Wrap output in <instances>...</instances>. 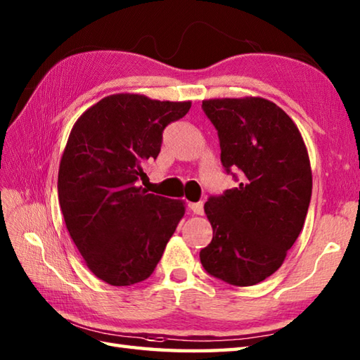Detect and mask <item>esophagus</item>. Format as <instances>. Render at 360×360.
Returning a JSON list of instances; mask_svg holds the SVG:
<instances>
[{
    "label": "esophagus",
    "mask_w": 360,
    "mask_h": 360,
    "mask_svg": "<svg viewBox=\"0 0 360 360\" xmlns=\"http://www.w3.org/2000/svg\"><path fill=\"white\" fill-rule=\"evenodd\" d=\"M188 209L192 210L195 215H202V213H204V204L202 202H188Z\"/></svg>",
    "instance_id": "34e87169"
}]
</instances>
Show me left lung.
I'll return each instance as SVG.
<instances>
[{
  "label": "left lung",
  "instance_id": "left-lung-1",
  "mask_svg": "<svg viewBox=\"0 0 360 360\" xmlns=\"http://www.w3.org/2000/svg\"><path fill=\"white\" fill-rule=\"evenodd\" d=\"M202 110L218 131L223 167L240 172L241 182L204 204L213 238L201 263L229 285H257L278 271L307 219V145L292 119L263 97L209 98Z\"/></svg>",
  "mask_w": 360,
  "mask_h": 360
}]
</instances>
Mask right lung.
<instances>
[{
    "instance_id": "right-lung-1",
    "label": "right lung",
    "mask_w": 360,
    "mask_h": 360,
    "mask_svg": "<svg viewBox=\"0 0 360 360\" xmlns=\"http://www.w3.org/2000/svg\"><path fill=\"white\" fill-rule=\"evenodd\" d=\"M192 102L112 94L75 122L58 168L66 229L88 269L112 286L147 280L186 207L139 186L142 164L156 159L168 124Z\"/></svg>"
}]
</instances>
